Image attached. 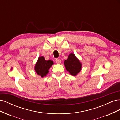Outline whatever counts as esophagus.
Here are the masks:
<instances>
[{
	"instance_id": "esophagus-1",
	"label": "esophagus",
	"mask_w": 120,
	"mask_h": 120,
	"mask_svg": "<svg viewBox=\"0 0 120 120\" xmlns=\"http://www.w3.org/2000/svg\"><path fill=\"white\" fill-rule=\"evenodd\" d=\"M56 63H57V64H60V63H61V60H60V59H56Z\"/></svg>"
}]
</instances>
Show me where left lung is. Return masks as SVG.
<instances>
[{
    "label": "left lung",
    "mask_w": 120,
    "mask_h": 120,
    "mask_svg": "<svg viewBox=\"0 0 120 120\" xmlns=\"http://www.w3.org/2000/svg\"><path fill=\"white\" fill-rule=\"evenodd\" d=\"M67 71L72 76H76L81 71L82 64L73 53L69 54L68 59L64 61Z\"/></svg>",
    "instance_id": "obj_1"
}]
</instances>
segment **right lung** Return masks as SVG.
<instances>
[{
    "label": "right lung",
    "mask_w": 120,
    "mask_h": 120,
    "mask_svg": "<svg viewBox=\"0 0 120 120\" xmlns=\"http://www.w3.org/2000/svg\"><path fill=\"white\" fill-rule=\"evenodd\" d=\"M53 64L52 60H46L43 56H39L34 68L35 71L41 78H43L49 73V69Z\"/></svg>",
    "instance_id": "right-lung-1"
}]
</instances>
